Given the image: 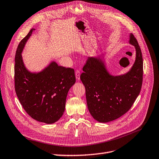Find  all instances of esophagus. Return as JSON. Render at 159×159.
Segmentation results:
<instances>
[{"label": "esophagus", "instance_id": "esophagus-1", "mask_svg": "<svg viewBox=\"0 0 159 159\" xmlns=\"http://www.w3.org/2000/svg\"><path fill=\"white\" fill-rule=\"evenodd\" d=\"M75 74L76 79H77L78 80H80V70H77L75 71Z\"/></svg>", "mask_w": 159, "mask_h": 159}]
</instances>
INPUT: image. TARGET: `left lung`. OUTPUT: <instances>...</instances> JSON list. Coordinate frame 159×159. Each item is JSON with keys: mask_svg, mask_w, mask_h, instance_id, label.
Returning <instances> with one entry per match:
<instances>
[{"mask_svg": "<svg viewBox=\"0 0 159 159\" xmlns=\"http://www.w3.org/2000/svg\"><path fill=\"white\" fill-rule=\"evenodd\" d=\"M129 43L136 49V59L125 74L112 75L106 69L102 56L89 57L80 79L85 88L87 104L93 117L107 123L121 117L134 104L143 81L142 54L136 38L130 34Z\"/></svg>", "mask_w": 159, "mask_h": 159, "instance_id": "obj_1", "label": "left lung"}]
</instances>
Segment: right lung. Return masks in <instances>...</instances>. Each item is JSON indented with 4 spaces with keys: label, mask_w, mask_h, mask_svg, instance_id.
<instances>
[{
    "label": "right lung",
    "mask_w": 159,
    "mask_h": 159,
    "mask_svg": "<svg viewBox=\"0 0 159 159\" xmlns=\"http://www.w3.org/2000/svg\"><path fill=\"white\" fill-rule=\"evenodd\" d=\"M35 29L19 43L15 57L14 80L17 98L29 115L39 122L55 123L65 110L68 91L75 84L74 70L59 66L55 61L39 72H30L25 67L22 52Z\"/></svg>",
    "instance_id": "add662e5"
}]
</instances>
